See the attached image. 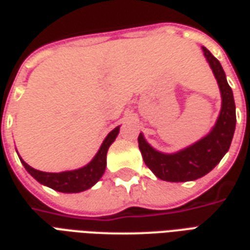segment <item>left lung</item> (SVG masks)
Listing matches in <instances>:
<instances>
[{"mask_svg": "<svg viewBox=\"0 0 250 250\" xmlns=\"http://www.w3.org/2000/svg\"><path fill=\"white\" fill-rule=\"evenodd\" d=\"M202 52L221 92V110L212 130L190 146L169 154L156 150L145 140L143 133L138 136V147L146 167L156 174V177L164 181L185 183L205 176L221 161L232 143L236 129V105L233 92L220 61L205 46H202Z\"/></svg>", "mask_w": 250, "mask_h": 250, "instance_id": "left-lung-1", "label": "left lung"}]
</instances>
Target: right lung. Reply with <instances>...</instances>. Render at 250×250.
I'll list each match as a JSON object with an SVG mask.
<instances>
[{
  "label": "right lung",
  "mask_w": 250,
  "mask_h": 250,
  "mask_svg": "<svg viewBox=\"0 0 250 250\" xmlns=\"http://www.w3.org/2000/svg\"><path fill=\"white\" fill-rule=\"evenodd\" d=\"M120 133V126L114 127L112 132L107 134L101 146L98 149L97 154L93 157V160L85 167L74 170H66L60 173H48L37 170L34 167H29L28 164L20 157L21 163L28 170V173L33 178H36L38 183L42 184L45 187H49L62 193H80L90 189L97 183L100 178L103 177L105 167H106V153L109 146L114 143V140Z\"/></svg>",
  "instance_id": "right-lung-1"
}]
</instances>
